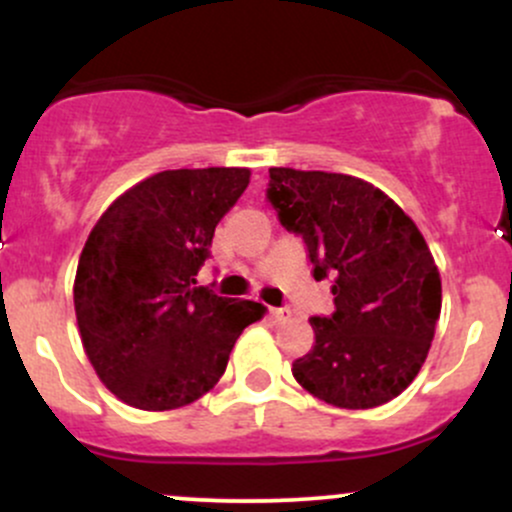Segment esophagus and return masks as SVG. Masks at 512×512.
I'll return each instance as SVG.
<instances>
[{"instance_id":"1","label":"esophagus","mask_w":512,"mask_h":512,"mask_svg":"<svg viewBox=\"0 0 512 512\" xmlns=\"http://www.w3.org/2000/svg\"><path fill=\"white\" fill-rule=\"evenodd\" d=\"M269 317L276 322H284L291 317V310L289 308H269Z\"/></svg>"}]
</instances>
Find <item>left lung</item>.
Here are the masks:
<instances>
[{"label": "left lung", "instance_id": "left-lung-1", "mask_svg": "<svg viewBox=\"0 0 512 512\" xmlns=\"http://www.w3.org/2000/svg\"><path fill=\"white\" fill-rule=\"evenodd\" d=\"M267 202L303 238L315 281H332L334 313L310 317L315 344L293 378L342 409L395 399L424 366L443 296L416 223L370 182L325 170L269 168Z\"/></svg>", "mask_w": 512, "mask_h": 512}]
</instances>
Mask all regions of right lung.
I'll return each instance as SVG.
<instances>
[{"label":"right lung","mask_w":512,"mask_h":512,"mask_svg":"<svg viewBox=\"0 0 512 512\" xmlns=\"http://www.w3.org/2000/svg\"><path fill=\"white\" fill-rule=\"evenodd\" d=\"M248 182V168L163 170L93 226L76 267V322L98 378L129 407L195 402L219 383L240 332L264 315L260 303L197 286L216 223Z\"/></svg>","instance_id":"obj_1"}]
</instances>
